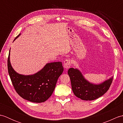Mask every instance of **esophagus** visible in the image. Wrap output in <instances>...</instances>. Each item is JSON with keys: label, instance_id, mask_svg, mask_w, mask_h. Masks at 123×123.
Segmentation results:
<instances>
[{"label": "esophagus", "instance_id": "obj_1", "mask_svg": "<svg viewBox=\"0 0 123 123\" xmlns=\"http://www.w3.org/2000/svg\"><path fill=\"white\" fill-rule=\"evenodd\" d=\"M72 64L71 60L70 59H67L64 62V68L66 69H69Z\"/></svg>", "mask_w": 123, "mask_h": 123}]
</instances>
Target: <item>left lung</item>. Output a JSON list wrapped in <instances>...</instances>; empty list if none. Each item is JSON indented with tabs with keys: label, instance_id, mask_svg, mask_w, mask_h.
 Here are the masks:
<instances>
[{
	"label": "left lung",
	"instance_id": "8db88e82",
	"mask_svg": "<svg viewBox=\"0 0 123 123\" xmlns=\"http://www.w3.org/2000/svg\"><path fill=\"white\" fill-rule=\"evenodd\" d=\"M74 95L83 100H93L104 95L109 89L113 77L99 84L90 82L79 69L70 68L68 71Z\"/></svg>",
	"mask_w": 123,
	"mask_h": 123
}]
</instances>
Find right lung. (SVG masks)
I'll use <instances>...</instances> for the list:
<instances>
[{
	"instance_id": "obj_1",
	"label": "right lung",
	"mask_w": 123,
	"mask_h": 123,
	"mask_svg": "<svg viewBox=\"0 0 123 123\" xmlns=\"http://www.w3.org/2000/svg\"><path fill=\"white\" fill-rule=\"evenodd\" d=\"M20 35L19 34L14 41ZM10 50L8 71L16 91L21 97L33 103H43L50 97L59 77L63 71L61 62L46 63L35 74H21L16 72L10 63Z\"/></svg>"
}]
</instances>
